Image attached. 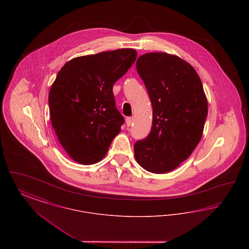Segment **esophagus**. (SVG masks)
<instances>
[{"label": "esophagus", "mask_w": 249, "mask_h": 249, "mask_svg": "<svg viewBox=\"0 0 249 249\" xmlns=\"http://www.w3.org/2000/svg\"><path fill=\"white\" fill-rule=\"evenodd\" d=\"M132 120H133L132 118H127V119H126V124H127L128 127H130V125L132 124Z\"/></svg>", "instance_id": "obj_1"}]
</instances>
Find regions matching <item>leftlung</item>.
<instances>
[{
    "mask_svg": "<svg viewBox=\"0 0 249 249\" xmlns=\"http://www.w3.org/2000/svg\"><path fill=\"white\" fill-rule=\"evenodd\" d=\"M136 69L153 107L150 133L134 144L138 164L167 174L186 160L200 142L208 113L201 79L189 62L165 52L140 56Z\"/></svg>",
    "mask_w": 249,
    "mask_h": 249,
    "instance_id": "obj_1",
    "label": "left lung"
}]
</instances>
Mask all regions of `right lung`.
I'll list each match as a JSON object with an SVG mask.
<instances>
[{
    "label": "right lung",
    "instance_id": "right-lung-1",
    "mask_svg": "<svg viewBox=\"0 0 249 249\" xmlns=\"http://www.w3.org/2000/svg\"><path fill=\"white\" fill-rule=\"evenodd\" d=\"M136 50L121 48L67 61L52 84L48 105L59 142L74 161L90 165L107 155L124 119L113 86L133 64Z\"/></svg>",
    "mask_w": 249,
    "mask_h": 249
}]
</instances>
